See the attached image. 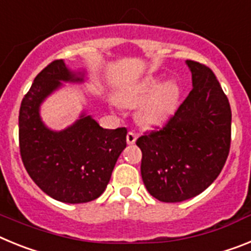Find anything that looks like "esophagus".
Returning a JSON list of instances; mask_svg holds the SVG:
<instances>
[{"label":"esophagus","mask_w":251,"mask_h":251,"mask_svg":"<svg viewBox=\"0 0 251 251\" xmlns=\"http://www.w3.org/2000/svg\"><path fill=\"white\" fill-rule=\"evenodd\" d=\"M126 141H127V144H135V141H136V134L132 131H128L127 135H126Z\"/></svg>","instance_id":"obj_1"}]
</instances>
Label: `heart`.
Instances as JSON below:
<instances>
[{
    "mask_svg": "<svg viewBox=\"0 0 251 251\" xmlns=\"http://www.w3.org/2000/svg\"><path fill=\"white\" fill-rule=\"evenodd\" d=\"M159 79L148 77L119 95V102L126 107L140 106V119L145 124H160L171 116L177 107L179 89L173 82L159 87Z\"/></svg>",
    "mask_w": 251,
    "mask_h": 251,
    "instance_id": "heart-1",
    "label": "heart"
}]
</instances>
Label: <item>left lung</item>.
Returning <instances> with one entry per match:
<instances>
[{
	"instance_id": "left-lung-1",
	"label": "left lung",
	"mask_w": 251,
	"mask_h": 251,
	"mask_svg": "<svg viewBox=\"0 0 251 251\" xmlns=\"http://www.w3.org/2000/svg\"><path fill=\"white\" fill-rule=\"evenodd\" d=\"M192 91L159 130L136 140L141 177L162 202H182L202 193L219 177L230 151L231 108L208 67L187 60Z\"/></svg>"
}]
</instances>
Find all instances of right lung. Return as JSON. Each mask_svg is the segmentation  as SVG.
<instances>
[{
    "label": "right lung",
    "mask_w": 251,
    "mask_h": 251,
    "mask_svg": "<svg viewBox=\"0 0 251 251\" xmlns=\"http://www.w3.org/2000/svg\"><path fill=\"white\" fill-rule=\"evenodd\" d=\"M83 80L84 73L69 71L63 59L54 60L35 77L19 115L24 167L41 191L65 203L99 198L126 148V127L103 128L84 112L62 131L50 130L41 121L40 104L62 82Z\"/></svg>",
    "instance_id": "1"
}]
</instances>
